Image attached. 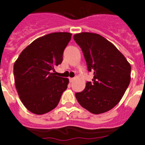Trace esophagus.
I'll return each mask as SVG.
<instances>
[{
    "label": "esophagus",
    "instance_id": "esophagus-1",
    "mask_svg": "<svg viewBox=\"0 0 145 145\" xmlns=\"http://www.w3.org/2000/svg\"><path fill=\"white\" fill-rule=\"evenodd\" d=\"M69 80H70V83H72V82L74 81V80H75V78H69Z\"/></svg>",
    "mask_w": 145,
    "mask_h": 145
}]
</instances>
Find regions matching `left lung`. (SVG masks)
Masks as SVG:
<instances>
[{
  "mask_svg": "<svg viewBox=\"0 0 145 145\" xmlns=\"http://www.w3.org/2000/svg\"><path fill=\"white\" fill-rule=\"evenodd\" d=\"M81 48L88 72H93L83 91L75 93L80 105L93 114L109 111L120 102L131 80V65L118 48L100 35L73 36Z\"/></svg>",
  "mask_w": 145,
  "mask_h": 145,
  "instance_id": "obj_1",
  "label": "left lung"
}]
</instances>
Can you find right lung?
I'll return each mask as SVG.
<instances>
[{
  "label": "right lung",
  "instance_id": "add662e5",
  "mask_svg": "<svg viewBox=\"0 0 145 145\" xmlns=\"http://www.w3.org/2000/svg\"><path fill=\"white\" fill-rule=\"evenodd\" d=\"M71 33H54L39 38L23 50L14 65L15 86L28 110L42 115L57 107L69 80L52 71L63 60Z\"/></svg>",
  "mask_w": 145,
  "mask_h": 145
}]
</instances>
